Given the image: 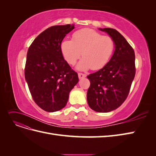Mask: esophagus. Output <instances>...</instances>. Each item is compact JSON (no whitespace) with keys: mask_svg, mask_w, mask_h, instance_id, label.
<instances>
[{"mask_svg":"<svg viewBox=\"0 0 156 156\" xmlns=\"http://www.w3.org/2000/svg\"><path fill=\"white\" fill-rule=\"evenodd\" d=\"M78 77L79 79H83L84 77H87V75L86 74H84V73H78Z\"/></svg>","mask_w":156,"mask_h":156,"instance_id":"1","label":"esophagus"}]
</instances>
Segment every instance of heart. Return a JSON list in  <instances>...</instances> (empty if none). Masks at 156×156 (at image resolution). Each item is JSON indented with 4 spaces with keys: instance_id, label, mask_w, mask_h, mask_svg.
Masks as SVG:
<instances>
[{
    "instance_id": "1",
    "label": "heart",
    "mask_w": 156,
    "mask_h": 156,
    "mask_svg": "<svg viewBox=\"0 0 156 156\" xmlns=\"http://www.w3.org/2000/svg\"><path fill=\"white\" fill-rule=\"evenodd\" d=\"M115 49L111 37L102 36L91 29H84L73 34V40L64 39L61 42L60 49L66 62L73 65L81 55L76 68L80 71L102 68L108 62Z\"/></svg>"
}]
</instances>
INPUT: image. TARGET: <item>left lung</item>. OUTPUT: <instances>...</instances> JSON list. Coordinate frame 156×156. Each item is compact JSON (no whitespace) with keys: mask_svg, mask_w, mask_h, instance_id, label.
<instances>
[{"mask_svg":"<svg viewBox=\"0 0 156 156\" xmlns=\"http://www.w3.org/2000/svg\"><path fill=\"white\" fill-rule=\"evenodd\" d=\"M115 42V51L104 67L90 74L87 101L92 110L108 112L119 107L128 96L135 75V52L119 32L110 28H99Z\"/></svg>","mask_w":156,"mask_h":156,"instance_id":"obj_1","label":"left lung"}]
</instances>
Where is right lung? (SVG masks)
I'll use <instances>...</instances> for the list:
<instances>
[{
    "instance_id": "obj_1",
    "label": "right lung",
    "mask_w": 156,
    "mask_h": 156,
    "mask_svg": "<svg viewBox=\"0 0 156 156\" xmlns=\"http://www.w3.org/2000/svg\"><path fill=\"white\" fill-rule=\"evenodd\" d=\"M74 25H56L33 41L27 55L25 80L33 100L47 112H56L67 104L78 75L63 57L60 44Z\"/></svg>"
}]
</instances>
